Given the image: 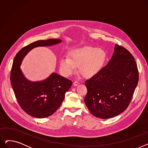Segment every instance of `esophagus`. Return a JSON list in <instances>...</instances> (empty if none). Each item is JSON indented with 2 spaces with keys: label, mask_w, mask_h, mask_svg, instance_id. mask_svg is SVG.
I'll return each instance as SVG.
<instances>
[{
  "label": "esophagus",
  "mask_w": 148,
  "mask_h": 148,
  "mask_svg": "<svg viewBox=\"0 0 148 148\" xmlns=\"http://www.w3.org/2000/svg\"><path fill=\"white\" fill-rule=\"evenodd\" d=\"M79 84H80V83H79V82H78V81H75V82L73 83L74 86H77V85H79Z\"/></svg>",
  "instance_id": "esophagus-1"
}]
</instances>
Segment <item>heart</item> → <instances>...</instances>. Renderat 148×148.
<instances>
[{
	"label": "heart",
	"mask_w": 148,
	"mask_h": 148,
	"mask_svg": "<svg viewBox=\"0 0 148 148\" xmlns=\"http://www.w3.org/2000/svg\"><path fill=\"white\" fill-rule=\"evenodd\" d=\"M106 60L107 54L103 49L84 47L73 50L69 59L62 58L59 61V70L62 75L69 77L79 66V72L83 77L91 78L101 71Z\"/></svg>",
	"instance_id": "1"
}]
</instances>
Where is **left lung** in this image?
<instances>
[{"instance_id": "8db88e82", "label": "left lung", "mask_w": 148, "mask_h": 148, "mask_svg": "<svg viewBox=\"0 0 148 148\" xmlns=\"http://www.w3.org/2000/svg\"><path fill=\"white\" fill-rule=\"evenodd\" d=\"M113 56L98 74L85 82L84 103L90 112L101 119L114 117L126 110L138 82L134 58L115 44Z\"/></svg>"}]
</instances>
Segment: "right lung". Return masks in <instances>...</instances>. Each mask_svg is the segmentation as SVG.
Segmentation results:
<instances>
[{"mask_svg": "<svg viewBox=\"0 0 148 148\" xmlns=\"http://www.w3.org/2000/svg\"><path fill=\"white\" fill-rule=\"evenodd\" d=\"M61 42L60 39L37 41L21 49L14 58L10 76L12 87L21 108L33 117L44 118L53 114L62 104L73 83L54 73L44 80L31 82L20 69L22 60L28 52L37 47L51 46Z\"/></svg>", "mask_w": 148, "mask_h": 148, "instance_id": "right-lung-1", "label": "right lung"}]
</instances>
